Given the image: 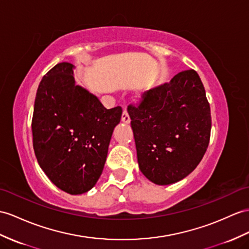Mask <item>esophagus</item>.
Here are the masks:
<instances>
[{
  "label": "esophagus",
  "mask_w": 249,
  "mask_h": 249,
  "mask_svg": "<svg viewBox=\"0 0 249 249\" xmlns=\"http://www.w3.org/2000/svg\"><path fill=\"white\" fill-rule=\"evenodd\" d=\"M121 121H123V123L125 124H130V117H129V114H128V112H126V110H124L123 115H121Z\"/></svg>",
  "instance_id": "obj_1"
}]
</instances>
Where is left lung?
<instances>
[{"label":"left lung","mask_w":249,"mask_h":249,"mask_svg":"<svg viewBox=\"0 0 249 249\" xmlns=\"http://www.w3.org/2000/svg\"><path fill=\"white\" fill-rule=\"evenodd\" d=\"M142 98L128 107L138 167L156 185L178 183L208 148L211 115L201 78L193 70L180 71Z\"/></svg>","instance_id":"obj_1"}]
</instances>
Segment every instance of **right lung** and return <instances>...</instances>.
<instances>
[{"label":"right lung","mask_w":249,"mask_h":249,"mask_svg":"<svg viewBox=\"0 0 249 249\" xmlns=\"http://www.w3.org/2000/svg\"><path fill=\"white\" fill-rule=\"evenodd\" d=\"M74 70L69 62L58 63L42 78L32 129L42 170L59 189L77 196L98 181L123 110H107L98 97L78 86Z\"/></svg>","instance_id":"right-lung-1"}]
</instances>
